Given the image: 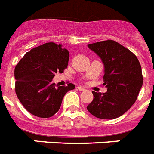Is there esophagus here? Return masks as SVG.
I'll use <instances>...</instances> for the list:
<instances>
[{"instance_id":"obj_1","label":"esophagus","mask_w":154,"mask_h":154,"mask_svg":"<svg viewBox=\"0 0 154 154\" xmlns=\"http://www.w3.org/2000/svg\"><path fill=\"white\" fill-rule=\"evenodd\" d=\"M77 88H78L79 91H85V90H86L85 88H83V87H78Z\"/></svg>"}]
</instances>
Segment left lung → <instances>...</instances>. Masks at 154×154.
<instances>
[{"label":"left lung","mask_w":154,"mask_h":154,"mask_svg":"<svg viewBox=\"0 0 154 154\" xmlns=\"http://www.w3.org/2000/svg\"><path fill=\"white\" fill-rule=\"evenodd\" d=\"M104 64L103 81L107 91H92L94 98L87 106L96 118L114 119L122 116L137 100L143 83L141 67L137 56L111 40L87 45Z\"/></svg>","instance_id":"1"}]
</instances>
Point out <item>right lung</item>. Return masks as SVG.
<instances>
[{"label":"right lung","instance_id":"add662e5","mask_svg":"<svg viewBox=\"0 0 154 154\" xmlns=\"http://www.w3.org/2000/svg\"><path fill=\"white\" fill-rule=\"evenodd\" d=\"M69 52L62 44L46 43L31 49L15 67V91L25 109L39 118H50L60 110L63 98L75 86L56 87L52 79L67 67Z\"/></svg>","mask_w":154,"mask_h":154}]
</instances>
